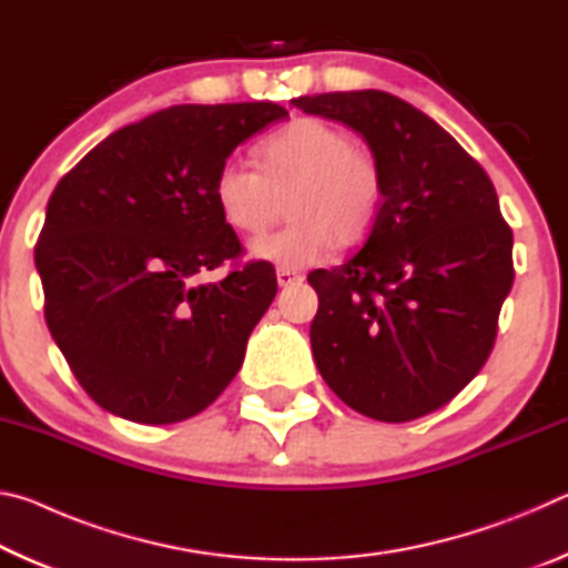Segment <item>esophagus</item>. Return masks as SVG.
<instances>
[{
	"label": "esophagus",
	"instance_id": "34e87169",
	"mask_svg": "<svg viewBox=\"0 0 568 568\" xmlns=\"http://www.w3.org/2000/svg\"><path fill=\"white\" fill-rule=\"evenodd\" d=\"M277 285L281 287H287V285H295L303 281V275H297L295 271H287V267H277Z\"/></svg>",
	"mask_w": 568,
	"mask_h": 568
}]
</instances>
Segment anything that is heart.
<instances>
[{
	"mask_svg": "<svg viewBox=\"0 0 568 568\" xmlns=\"http://www.w3.org/2000/svg\"><path fill=\"white\" fill-rule=\"evenodd\" d=\"M261 172L225 160L213 178V203L240 235H261L287 197L291 225L255 240L250 255L281 267L321 263L338 240L353 245L368 235L383 203V178L371 152L355 148L348 130L321 118H297L257 148Z\"/></svg>",
	"mask_w": 568,
	"mask_h": 568,
	"instance_id": "heart-1",
	"label": "heart"
}]
</instances>
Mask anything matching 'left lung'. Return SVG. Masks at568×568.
Segmentation results:
<instances>
[{
  "instance_id": "8db88e82",
  "label": "left lung",
  "mask_w": 568,
  "mask_h": 568,
  "mask_svg": "<svg viewBox=\"0 0 568 568\" xmlns=\"http://www.w3.org/2000/svg\"><path fill=\"white\" fill-rule=\"evenodd\" d=\"M368 142L383 203L365 245L318 293L311 345L323 381L363 416L406 423L468 386L514 285V235L484 168L428 114L381 90L293 100Z\"/></svg>"
}]
</instances>
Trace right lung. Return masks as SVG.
<instances>
[{"label":"right lung","instance_id":"add662e5","mask_svg":"<svg viewBox=\"0 0 568 568\" xmlns=\"http://www.w3.org/2000/svg\"><path fill=\"white\" fill-rule=\"evenodd\" d=\"M287 110L275 102L175 104L128 124L57 182L34 247L44 318L74 378L104 410L165 426L205 410L245 358L277 293L217 215L213 178Z\"/></svg>","mask_w":568,"mask_h":568}]
</instances>
